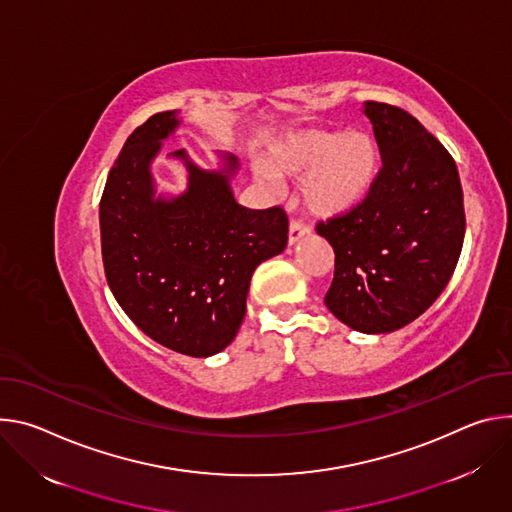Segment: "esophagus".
Segmentation results:
<instances>
[{
    "label": "esophagus",
    "instance_id": "1",
    "mask_svg": "<svg viewBox=\"0 0 512 512\" xmlns=\"http://www.w3.org/2000/svg\"><path fill=\"white\" fill-rule=\"evenodd\" d=\"M309 232H311V227H309L301 217H293V219H291V225H289V242L295 244V242H299L301 238H305Z\"/></svg>",
    "mask_w": 512,
    "mask_h": 512
}]
</instances>
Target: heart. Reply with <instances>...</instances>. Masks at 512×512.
I'll return each mask as SVG.
<instances>
[{
	"mask_svg": "<svg viewBox=\"0 0 512 512\" xmlns=\"http://www.w3.org/2000/svg\"><path fill=\"white\" fill-rule=\"evenodd\" d=\"M378 166V150L366 134L303 132L278 142L260 175L304 177L303 195L315 213L337 215L356 207L368 193Z\"/></svg>",
	"mask_w": 512,
	"mask_h": 512,
	"instance_id": "obj_1",
	"label": "heart"
}]
</instances>
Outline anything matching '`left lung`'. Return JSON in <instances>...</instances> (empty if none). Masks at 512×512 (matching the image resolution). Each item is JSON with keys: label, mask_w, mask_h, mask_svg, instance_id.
Returning <instances> with one entry per match:
<instances>
[{"label": "left lung", "mask_w": 512, "mask_h": 512, "mask_svg": "<svg viewBox=\"0 0 512 512\" xmlns=\"http://www.w3.org/2000/svg\"><path fill=\"white\" fill-rule=\"evenodd\" d=\"M382 166L350 211L317 221L335 254L327 309L364 333L401 329L425 313L456 270L464 193L456 162L405 109L366 101Z\"/></svg>", "instance_id": "1"}]
</instances>
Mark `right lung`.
<instances>
[{"instance_id":"obj_1","label":"right lung","mask_w":512,"mask_h":512,"mask_svg":"<svg viewBox=\"0 0 512 512\" xmlns=\"http://www.w3.org/2000/svg\"><path fill=\"white\" fill-rule=\"evenodd\" d=\"M175 111L138 126L113 162L99 203L107 285L126 315L154 342L193 358L232 344L246 315L256 266L287 248L289 217L280 205L248 209L225 173L187 160L189 191L154 201L150 160L177 128Z\"/></svg>"}]
</instances>
